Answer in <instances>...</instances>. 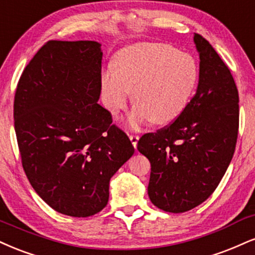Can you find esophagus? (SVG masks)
I'll list each match as a JSON object with an SVG mask.
<instances>
[{
  "label": "esophagus",
  "instance_id": "esophagus-1",
  "mask_svg": "<svg viewBox=\"0 0 255 255\" xmlns=\"http://www.w3.org/2000/svg\"><path fill=\"white\" fill-rule=\"evenodd\" d=\"M129 139H130V142L133 143V146L136 147L137 141H139V135H135V134H133V135H129Z\"/></svg>",
  "mask_w": 255,
  "mask_h": 255
}]
</instances>
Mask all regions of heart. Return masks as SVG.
Segmentation results:
<instances>
[{
	"instance_id": "heart-1",
	"label": "heart",
	"mask_w": 255,
	"mask_h": 255,
	"mask_svg": "<svg viewBox=\"0 0 255 255\" xmlns=\"http://www.w3.org/2000/svg\"><path fill=\"white\" fill-rule=\"evenodd\" d=\"M116 70L101 76L104 104L113 115L126 108L133 91L131 127L167 125L184 112L198 79L195 58L166 44H137L116 54Z\"/></svg>"
}]
</instances>
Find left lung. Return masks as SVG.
Returning a JSON list of instances; mask_svg holds the SVG:
<instances>
[{
    "mask_svg": "<svg viewBox=\"0 0 255 255\" xmlns=\"http://www.w3.org/2000/svg\"><path fill=\"white\" fill-rule=\"evenodd\" d=\"M199 54L196 94L171 125L140 137L151 162L149 199L167 213H184L215 191L234 154L239 93L231 70L213 46L195 33Z\"/></svg>",
    "mask_w": 255,
    "mask_h": 255,
    "instance_id": "left-lung-1",
    "label": "left lung"
}]
</instances>
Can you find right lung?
<instances>
[{
	"instance_id": "obj_1",
	"label": "right lung",
	"mask_w": 255,
	"mask_h": 255,
	"mask_svg": "<svg viewBox=\"0 0 255 255\" xmlns=\"http://www.w3.org/2000/svg\"><path fill=\"white\" fill-rule=\"evenodd\" d=\"M101 44L50 40L23 70L14 98L21 161L35 192L58 213L88 217L109 199V182L134 154L97 103Z\"/></svg>"
}]
</instances>
